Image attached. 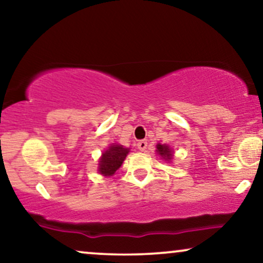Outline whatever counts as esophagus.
I'll use <instances>...</instances> for the list:
<instances>
[{"instance_id":"obj_1","label":"esophagus","mask_w":263,"mask_h":263,"mask_svg":"<svg viewBox=\"0 0 263 263\" xmlns=\"http://www.w3.org/2000/svg\"><path fill=\"white\" fill-rule=\"evenodd\" d=\"M138 148L140 151H145L147 148V141L146 140H140L138 142Z\"/></svg>"}]
</instances>
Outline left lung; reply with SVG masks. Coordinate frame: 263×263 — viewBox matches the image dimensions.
Returning a JSON list of instances; mask_svg holds the SVG:
<instances>
[{"label":"left lung","mask_w":263,"mask_h":263,"mask_svg":"<svg viewBox=\"0 0 263 263\" xmlns=\"http://www.w3.org/2000/svg\"><path fill=\"white\" fill-rule=\"evenodd\" d=\"M157 152L159 153V156L164 158L165 160H170L172 158V151L170 149V147L166 145H158L157 146Z\"/></svg>","instance_id":"obj_1"}]
</instances>
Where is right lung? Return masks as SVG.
Segmentation results:
<instances>
[{
    "label": "right lung",
    "mask_w": 263,
    "mask_h": 263,
    "mask_svg": "<svg viewBox=\"0 0 263 263\" xmlns=\"http://www.w3.org/2000/svg\"><path fill=\"white\" fill-rule=\"evenodd\" d=\"M129 153L128 148L121 145H112L102 154L99 159V172L104 176H112L121 167L124 158Z\"/></svg>",
    "instance_id": "add662e5"
}]
</instances>
